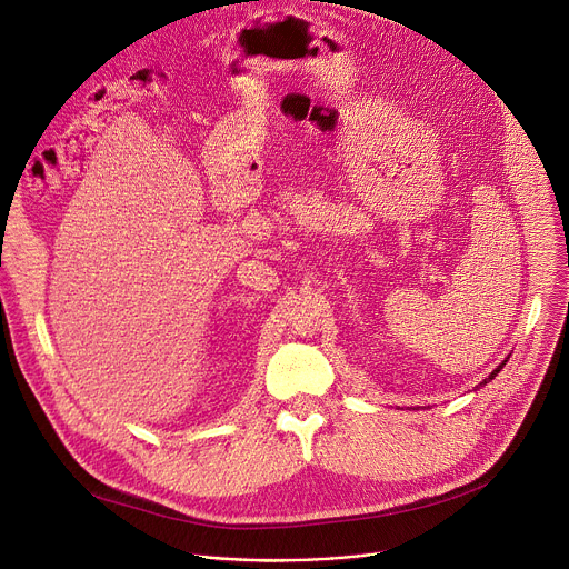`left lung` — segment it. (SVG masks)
<instances>
[{
  "mask_svg": "<svg viewBox=\"0 0 569 569\" xmlns=\"http://www.w3.org/2000/svg\"><path fill=\"white\" fill-rule=\"evenodd\" d=\"M501 369H503V365H501V367H497V369L490 373V378H486V382H490V380H492V378H495V376H497ZM486 382H483V385H486Z\"/></svg>",
  "mask_w": 569,
  "mask_h": 569,
  "instance_id": "left-lung-1",
  "label": "left lung"
}]
</instances>
